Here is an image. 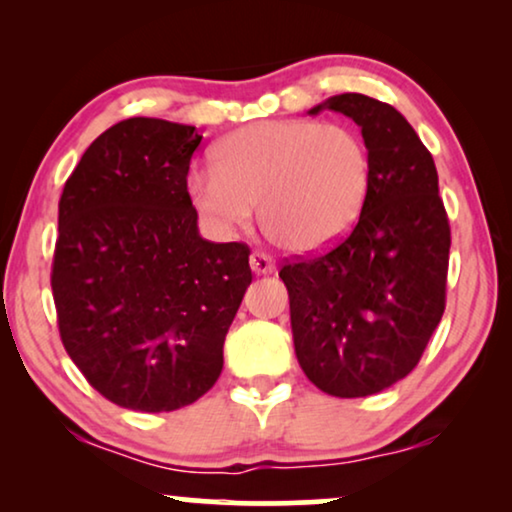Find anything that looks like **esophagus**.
Listing matches in <instances>:
<instances>
[{
  "label": "esophagus",
  "mask_w": 512,
  "mask_h": 512,
  "mask_svg": "<svg viewBox=\"0 0 512 512\" xmlns=\"http://www.w3.org/2000/svg\"><path fill=\"white\" fill-rule=\"evenodd\" d=\"M249 265H251V270L256 272V275H270V272L275 270V263H272V258L261 254V251H254V254L249 256Z\"/></svg>",
  "instance_id": "esophagus-1"
}]
</instances>
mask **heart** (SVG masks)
<instances>
[{
  "label": "heart",
  "instance_id": "heart-1",
  "mask_svg": "<svg viewBox=\"0 0 512 512\" xmlns=\"http://www.w3.org/2000/svg\"><path fill=\"white\" fill-rule=\"evenodd\" d=\"M212 172L186 181L195 212L219 235L258 223L293 254H317L342 240L366 207L373 156L349 125L261 121L223 137Z\"/></svg>",
  "mask_w": 512,
  "mask_h": 512
}]
</instances>
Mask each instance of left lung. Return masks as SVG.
I'll list each match as a JSON object with an SVG mask.
<instances>
[{"mask_svg": "<svg viewBox=\"0 0 512 512\" xmlns=\"http://www.w3.org/2000/svg\"><path fill=\"white\" fill-rule=\"evenodd\" d=\"M352 118L373 156V186L352 233L279 270L293 345L314 387L377 394L422 359L445 312L450 223L431 153L387 102L342 93L310 109Z\"/></svg>", "mask_w": 512, "mask_h": 512, "instance_id": "1", "label": "left lung"}]
</instances>
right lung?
Returning a JSON list of instances; mask_svg holds the SVG:
<instances>
[{"label": "right lung", "mask_w": 512, "mask_h": 512, "mask_svg": "<svg viewBox=\"0 0 512 512\" xmlns=\"http://www.w3.org/2000/svg\"><path fill=\"white\" fill-rule=\"evenodd\" d=\"M200 142L193 125L128 118L62 188L51 272L62 345L128 410H179L214 387L251 284L247 244L198 233L186 177Z\"/></svg>", "instance_id": "right-lung-1"}]
</instances>
